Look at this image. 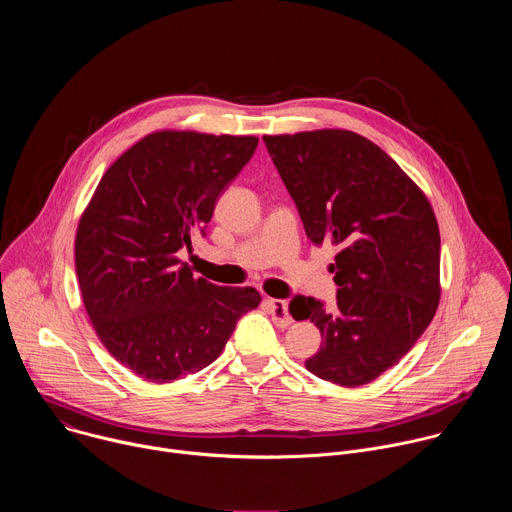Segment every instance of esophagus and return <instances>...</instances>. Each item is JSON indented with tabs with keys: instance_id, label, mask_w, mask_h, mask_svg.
Listing matches in <instances>:
<instances>
[{
	"instance_id": "obj_1",
	"label": "esophagus",
	"mask_w": 512,
	"mask_h": 512,
	"mask_svg": "<svg viewBox=\"0 0 512 512\" xmlns=\"http://www.w3.org/2000/svg\"><path fill=\"white\" fill-rule=\"evenodd\" d=\"M269 308H271L273 322L279 328H287L291 324V316L287 312V302L285 300H269Z\"/></svg>"
}]
</instances>
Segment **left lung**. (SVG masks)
Masks as SVG:
<instances>
[{
  "mask_svg": "<svg viewBox=\"0 0 512 512\" xmlns=\"http://www.w3.org/2000/svg\"><path fill=\"white\" fill-rule=\"evenodd\" d=\"M312 243L330 241L336 308L296 296L289 312L324 342L306 369L340 387L375 381L425 332L440 304V229L417 184L354 131L263 135Z\"/></svg>",
  "mask_w": 512,
  "mask_h": 512,
  "instance_id": "left-lung-1",
  "label": "left lung"
}]
</instances>
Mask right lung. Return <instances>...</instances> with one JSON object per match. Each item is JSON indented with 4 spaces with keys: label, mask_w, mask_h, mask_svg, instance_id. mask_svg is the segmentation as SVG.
Segmentation results:
<instances>
[{
    "label": "right lung",
    "mask_w": 512,
    "mask_h": 512,
    "mask_svg": "<svg viewBox=\"0 0 512 512\" xmlns=\"http://www.w3.org/2000/svg\"><path fill=\"white\" fill-rule=\"evenodd\" d=\"M253 135L156 131L103 174L77 229L83 302L105 348L150 383H172L221 356L255 287L194 277L178 259L251 160Z\"/></svg>",
    "instance_id": "obj_1"
}]
</instances>
